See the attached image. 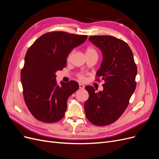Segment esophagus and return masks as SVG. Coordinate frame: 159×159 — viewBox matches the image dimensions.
I'll return each mask as SVG.
<instances>
[{
    "label": "esophagus",
    "instance_id": "obj_1",
    "mask_svg": "<svg viewBox=\"0 0 159 159\" xmlns=\"http://www.w3.org/2000/svg\"><path fill=\"white\" fill-rule=\"evenodd\" d=\"M79 87H80V89H84L85 86H84V85H83V84H79Z\"/></svg>",
    "mask_w": 159,
    "mask_h": 159
}]
</instances>
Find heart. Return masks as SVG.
Wrapping results in <instances>:
<instances>
[{"label": "heart", "instance_id": "b5f03b06", "mask_svg": "<svg viewBox=\"0 0 159 159\" xmlns=\"http://www.w3.org/2000/svg\"><path fill=\"white\" fill-rule=\"evenodd\" d=\"M85 53L86 57L89 56H92V55H98L97 51H96V50L92 46H88L87 48H86ZM70 56H71V53L70 54H69V55L68 56V60H70ZM78 78L81 81H84L85 80V76L84 74H78Z\"/></svg>", "mask_w": 159, "mask_h": 159}]
</instances>
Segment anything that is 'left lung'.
I'll list each match as a JSON object with an SVG mask.
<instances>
[{"mask_svg": "<svg viewBox=\"0 0 159 159\" xmlns=\"http://www.w3.org/2000/svg\"><path fill=\"white\" fill-rule=\"evenodd\" d=\"M89 40L103 53L95 80H104L103 90L95 92L86 86L89 98L84 104L86 117L95 125H110L121 116L136 89L137 74L132 50L125 42L111 36H90Z\"/></svg>", "mask_w": 159, "mask_h": 159, "instance_id": "1", "label": "left lung"}]
</instances>
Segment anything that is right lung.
<instances>
[{
    "label": "right lung",
    "instance_id": "right-lung-1",
    "mask_svg": "<svg viewBox=\"0 0 159 159\" xmlns=\"http://www.w3.org/2000/svg\"><path fill=\"white\" fill-rule=\"evenodd\" d=\"M87 38L66 32H50L28 48L20 78L25 103L36 119L52 123L64 117L67 100L78 89L79 84L71 80L61 82L59 86L56 72L65 68L70 52Z\"/></svg>",
    "mask_w": 159,
    "mask_h": 159
}]
</instances>
